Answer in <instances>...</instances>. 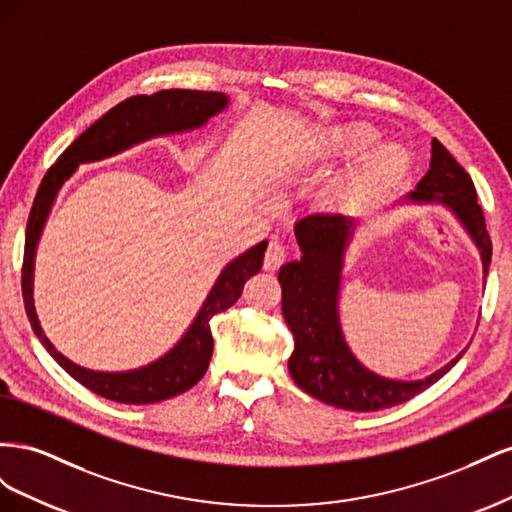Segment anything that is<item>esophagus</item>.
Instances as JSON below:
<instances>
[{
	"mask_svg": "<svg viewBox=\"0 0 512 512\" xmlns=\"http://www.w3.org/2000/svg\"><path fill=\"white\" fill-rule=\"evenodd\" d=\"M286 256H288L286 245H284L282 241H277V239L271 241L269 247H267V252H265V269H267V271L280 269V267L284 265Z\"/></svg>",
	"mask_w": 512,
	"mask_h": 512,
	"instance_id": "obj_1",
	"label": "esophagus"
}]
</instances>
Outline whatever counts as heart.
Wrapping results in <instances>:
<instances>
[{"mask_svg": "<svg viewBox=\"0 0 512 512\" xmlns=\"http://www.w3.org/2000/svg\"><path fill=\"white\" fill-rule=\"evenodd\" d=\"M346 136H348L350 147H354L356 151L376 145L380 138V134L371 126H354L348 130ZM406 168H408V158L404 151L393 145L382 147L359 168V173L354 175L352 190L361 196L376 194L378 190L384 188V185H389L391 181L404 175Z\"/></svg>", "mask_w": 512, "mask_h": 512, "instance_id": "obj_1", "label": "heart"}]
</instances>
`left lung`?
Instances as JSON below:
<instances>
[{"instance_id": "8db88e82", "label": "left lung", "mask_w": 512, "mask_h": 512, "mask_svg": "<svg viewBox=\"0 0 512 512\" xmlns=\"http://www.w3.org/2000/svg\"><path fill=\"white\" fill-rule=\"evenodd\" d=\"M401 203H436L451 211L476 245L485 280L491 265V239L483 209L470 175L436 138L431 143L427 175L416 183L414 192L401 198ZM354 228L356 220L337 211L305 215L294 224L301 260L286 262L277 280L282 284V314L294 337V350L288 359L292 380L329 406L376 412L404 404L429 389L451 371L466 350L421 380L384 378L356 359L339 324L344 256Z\"/></svg>"}]
</instances>
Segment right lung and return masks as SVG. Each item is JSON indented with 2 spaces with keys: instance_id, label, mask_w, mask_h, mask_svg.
Wrapping results in <instances>:
<instances>
[{
  "instance_id": "1",
  "label": "right lung",
  "mask_w": 512,
  "mask_h": 512,
  "mask_svg": "<svg viewBox=\"0 0 512 512\" xmlns=\"http://www.w3.org/2000/svg\"><path fill=\"white\" fill-rule=\"evenodd\" d=\"M226 106L228 96L220 94V91L164 89L153 96H132L111 108L94 126H89L76 138L57 158V162L46 170L40 183L25 232L21 277L25 312L29 322H32L34 333L53 359L76 382H81L100 397L119 401V404H156V401H164L192 389L205 376L213 354V335L209 320L237 303L243 292V284L262 267L267 241H260L239 258L228 262L218 280H215L211 292L207 294V299L196 314L194 322L190 324V329L158 361L130 371H94L72 363L68 356L55 350V346L49 342V337L44 335L40 327L34 307L36 247L46 218H49L51 207L57 198V192L74 175L79 164L100 162L104 158L117 156V153L149 141L153 136L203 128L211 117L220 115Z\"/></svg>"
}]
</instances>
